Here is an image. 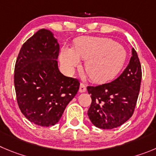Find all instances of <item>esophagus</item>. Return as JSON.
<instances>
[{
  "label": "esophagus",
  "mask_w": 156,
  "mask_h": 156,
  "mask_svg": "<svg viewBox=\"0 0 156 156\" xmlns=\"http://www.w3.org/2000/svg\"><path fill=\"white\" fill-rule=\"evenodd\" d=\"M85 91H86V86H85L83 83H81L80 88H79V92L82 93V92H85Z\"/></svg>",
  "instance_id": "34e87169"
}]
</instances>
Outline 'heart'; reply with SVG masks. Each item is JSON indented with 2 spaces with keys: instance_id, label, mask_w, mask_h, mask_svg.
I'll return each mask as SVG.
<instances>
[{
  "instance_id": "heart-1",
  "label": "heart",
  "mask_w": 156,
  "mask_h": 156,
  "mask_svg": "<svg viewBox=\"0 0 156 156\" xmlns=\"http://www.w3.org/2000/svg\"><path fill=\"white\" fill-rule=\"evenodd\" d=\"M61 62L69 72L79 65L80 59L86 60L85 70L94 82H105L119 74L126 59V51L122 45L105 37H81L74 50L65 47Z\"/></svg>"
}]
</instances>
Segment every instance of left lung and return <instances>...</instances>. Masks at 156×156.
Masks as SVG:
<instances>
[{
    "instance_id": "1",
    "label": "left lung",
    "mask_w": 156,
    "mask_h": 156,
    "mask_svg": "<svg viewBox=\"0 0 156 156\" xmlns=\"http://www.w3.org/2000/svg\"><path fill=\"white\" fill-rule=\"evenodd\" d=\"M130 62L124 71L112 82L88 86L91 104L88 115L92 124L103 129L117 128L133 115L139 97L142 68L134 48Z\"/></svg>"
}]
</instances>
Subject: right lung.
Listing matches in <instances>:
<instances>
[{"instance_id":"obj_1","label":"right lung","mask_w":156,"mask_h":156,"mask_svg":"<svg viewBox=\"0 0 156 156\" xmlns=\"http://www.w3.org/2000/svg\"><path fill=\"white\" fill-rule=\"evenodd\" d=\"M59 44L41 29L22 45L14 68V87L22 114L34 124L55 126L79 89L78 79L58 69Z\"/></svg>"}]
</instances>
